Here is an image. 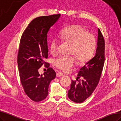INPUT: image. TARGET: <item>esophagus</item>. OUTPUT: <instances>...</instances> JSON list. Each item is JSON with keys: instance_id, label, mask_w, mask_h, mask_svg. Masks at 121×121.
<instances>
[{"instance_id": "1", "label": "esophagus", "mask_w": 121, "mask_h": 121, "mask_svg": "<svg viewBox=\"0 0 121 121\" xmlns=\"http://www.w3.org/2000/svg\"><path fill=\"white\" fill-rule=\"evenodd\" d=\"M63 76V74L61 72H58L57 73H56V76L57 77H60V76Z\"/></svg>"}]
</instances>
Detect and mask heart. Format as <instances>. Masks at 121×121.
<instances>
[{"instance_id": "heart-1", "label": "heart", "mask_w": 121, "mask_h": 121, "mask_svg": "<svg viewBox=\"0 0 121 121\" xmlns=\"http://www.w3.org/2000/svg\"><path fill=\"white\" fill-rule=\"evenodd\" d=\"M58 37L63 42L71 45L70 54L74 55L79 63H86L92 57L96 47L95 38L82 26L73 24L67 26L60 31ZM58 46L57 39L52 40L50 52L52 54L57 53ZM75 63L74 57H61L55 60L54 65L58 69L67 72Z\"/></svg>"}]
</instances>
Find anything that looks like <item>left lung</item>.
Segmentation results:
<instances>
[{"label": "left lung", "mask_w": 121, "mask_h": 121, "mask_svg": "<svg viewBox=\"0 0 121 121\" xmlns=\"http://www.w3.org/2000/svg\"><path fill=\"white\" fill-rule=\"evenodd\" d=\"M97 47L95 56L88 61L78 71L76 79L78 83L72 81L68 96L72 101L83 102L92 95L101 77L105 61V41L99 29H98Z\"/></svg>", "instance_id": "1"}]
</instances>
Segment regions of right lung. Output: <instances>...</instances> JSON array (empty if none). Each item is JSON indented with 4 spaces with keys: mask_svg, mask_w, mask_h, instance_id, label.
<instances>
[{
    "mask_svg": "<svg viewBox=\"0 0 121 121\" xmlns=\"http://www.w3.org/2000/svg\"><path fill=\"white\" fill-rule=\"evenodd\" d=\"M60 16V14L52 15L32 20L20 39L17 57L20 81L26 95L34 102L46 98L49 85L56 77L55 71L48 64L43 74H39L38 69L48 58V32Z\"/></svg>",
    "mask_w": 121,
    "mask_h": 121,
    "instance_id": "obj_1",
    "label": "right lung"
}]
</instances>
